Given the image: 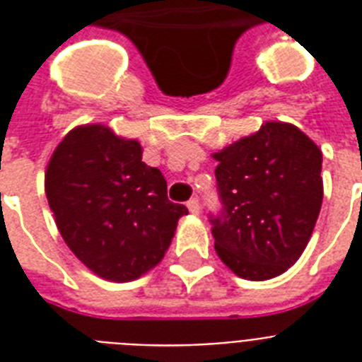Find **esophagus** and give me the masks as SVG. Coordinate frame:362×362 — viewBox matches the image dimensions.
Returning <instances> with one entry per match:
<instances>
[{
	"label": "esophagus",
	"mask_w": 362,
	"mask_h": 362,
	"mask_svg": "<svg viewBox=\"0 0 362 362\" xmlns=\"http://www.w3.org/2000/svg\"><path fill=\"white\" fill-rule=\"evenodd\" d=\"M187 210H189V212H192V214H195L197 216L199 214V199H189V201H187Z\"/></svg>",
	"instance_id": "34e87169"
}]
</instances>
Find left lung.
<instances>
[{
    "label": "left lung",
    "instance_id": "1",
    "mask_svg": "<svg viewBox=\"0 0 362 362\" xmlns=\"http://www.w3.org/2000/svg\"><path fill=\"white\" fill-rule=\"evenodd\" d=\"M212 158L223 201V214L210 220L218 257L244 280L284 274L308 246L320 216V146L297 125L264 122Z\"/></svg>",
    "mask_w": 362,
    "mask_h": 362
}]
</instances>
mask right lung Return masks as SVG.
<instances>
[{
	"label": "right lung",
	"mask_w": 362,
	"mask_h": 362,
	"mask_svg": "<svg viewBox=\"0 0 362 362\" xmlns=\"http://www.w3.org/2000/svg\"><path fill=\"white\" fill-rule=\"evenodd\" d=\"M48 206L65 244L109 281H133L158 267L187 214L167 199L161 170L142 161L135 139L109 125H76L45 173Z\"/></svg>",
	"instance_id": "add662e5"
}]
</instances>
